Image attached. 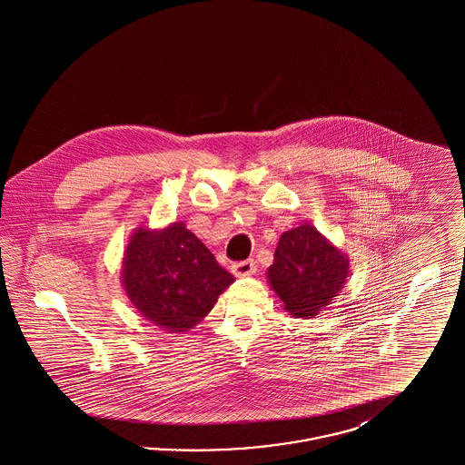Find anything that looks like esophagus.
Segmentation results:
<instances>
[{
    "label": "esophagus",
    "mask_w": 465,
    "mask_h": 465,
    "mask_svg": "<svg viewBox=\"0 0 465 465\" xmlns=\"http://www.w3.org/2000/svg\"><path fill=\"white\" fill-rule=\"evenodd\" d=\"M232 272L235 277H249L256 272V263L254 260H245V262H239L232 265Z\"/></svg>",
    "instance_id": "34e87169"
}]
</instances>
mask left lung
Returning <instances> with one entry per match:
<instances>
[{
    "instance_id": "obj_1",
    "label": "left lung",
    "mask_w": 465,
    "mask_h": 465,
    "mask_svg": "<svg viewBox=\"0 0 465 465\" xmlns=\"http://www.w3.org/2000/svg\"><path fill=\"white\" fill-rule=\"evenodd\" d=\"M266 275L289 315L310 319L331 303L351 273L349 258L305 223L281 235Z\"/></svg>"
}]
</instances>
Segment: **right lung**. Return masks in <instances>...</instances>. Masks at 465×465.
<instances>
[{"instance_id":"obj_1","label":"right lung","mask_w":465,"mask_h":465,"mask_svg":"<svg viewBox=\"0 0 465 465\" xmlns=\"http://www.w3.org/2000/svg\"><path fill=\"white\" fill-rule=\"evenodd\" d=\"M184 223L139 226L124 254L122 284L139 313L167 331L192 330L233 282Z\"/></svg>"}]
</instances>
